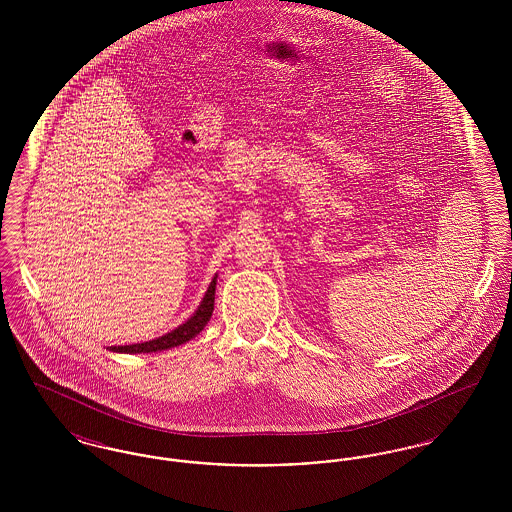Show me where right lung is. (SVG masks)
I'll list each match as a JSON object with an SVG mask.
<instances>
[{
  "label": "right lung",
  "instance_id": "add662e5",
  "mask_svg": "<svg viewBox=\"0 0 512 512\" xmlns=\"http://www.w3.org/2000/svg\"><path fill=\"white\" fill-rule=\"evenodd\" d=\"M215 288H217V274H215L213 282L209 284L207 292L203 295V301L199 303V307H197L194 315L188 318L184 324H180L178 328H174L169 334H165L161 338H155V340L144 341V343L111 345L107 349L115 351V353H155V351H165V349H171V347H176V345H182V343L192 340L205 328V324L209 322V318L213 315V309H215Z\"/></svg>",
  "mask_w": 512,
  "mask_h": 512
}]
</instances>
